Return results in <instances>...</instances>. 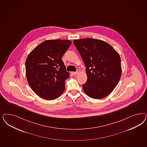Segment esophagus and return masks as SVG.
Segmentation results:
<instances>
[{
  "instance_id": "1",
  "label": "esophagus",
  "mask_w": 147,
  "mask_h": 147,
  "mask_svg": "<svg viewBox=\"0 0 147 147\" xmlns=\"http://www.w3.org/2000/svg\"><path fill=\"white\" fill-rule=\"evenodd\" d=\"M80 72V70L79 69H78L77 70L76 72H72V74L74 75H77V74H79Z\"/></svg>"
}]
</instances>
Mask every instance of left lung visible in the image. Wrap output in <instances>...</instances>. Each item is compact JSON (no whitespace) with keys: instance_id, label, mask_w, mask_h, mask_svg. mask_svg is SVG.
<instances>
[{"instance_id":"left-lung-1","label":"left lung","mask_w":147,"mask_h":147,"mask_svg":"<svg viewBox=\"0 0 147 147\" xmlns=\"http://www.w3.org/2000/svg\"><path fill=\"white\" fill-rule=\"evenodd\" d=\"M74 44L85 65L87 81L85 94L101 99L109 95L120 80L122 68L119 53L108 43L94 38L77 39Z\"/></svg>"}]
</instances>
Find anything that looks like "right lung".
<instances>
[{"label": "right lung", "instance_id": "1", "mask_svg": "<svg viewBox=\"0 0 147 147\" xmlns=\"http://www.w3.org/2000/svg\"><path fill=\"white\" fill-rule=\"evenodd\" d=\"M69 40H47L30 53L25 62L28 83L33 91L47 100L59 97L70 77L62 57L70 47Z\"/></svg>", "mask_w": 147, "mask_h": 147}]
</instances>
